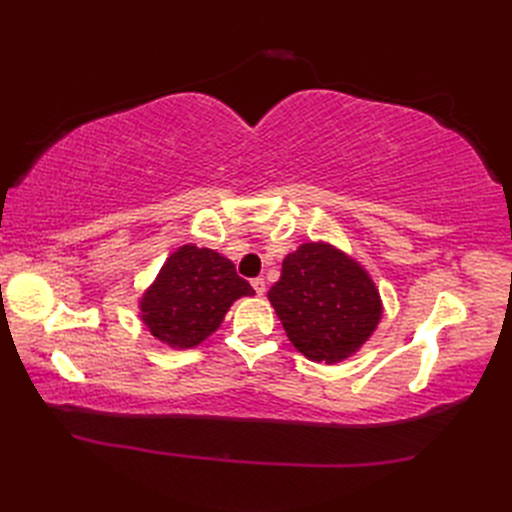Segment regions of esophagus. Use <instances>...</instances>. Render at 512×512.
Segmentation results:
<instances>
[{
    "label": "esophagus",
    "instance_id": "obj_1",
    "mask_svg": "<svg viewBox=\"0 0 512 512\" xmlns=\"http://www.w3.org/2000/svg\"><path fill=\"white\" fill-rule=\"evenodd\" d=\"M252 286H254V290H256L258 297H262V294L267 292V282L262 280V277H256V280H252Z\"/></svg>",
    "mask_w": 512,
    "mask_h": 512
}]
</instances>
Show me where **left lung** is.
<instances>
[{
	"label": "left lung",
	"mask_w": 512,
	"mask_h": 512,
	"mask_svg": "<svg viewBox=\"0 0 512 512\" xmlns=\"http://www.w3.org/2000/svg\"><path fill=\"white\" fill-rule=\"evenodd\" d=\"M269 301L292 346L329 365L359 350L382 316L380 292L367 271L322 241L303 243L284 258Z\"/></svg>",
	"instance_id": "1"
}]
</instances>
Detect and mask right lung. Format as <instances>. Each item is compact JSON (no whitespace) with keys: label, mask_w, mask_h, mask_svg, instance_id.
I'll return each instance as SVG.
<instances>
[{"label":"right lung","mask_w":512,"mask_h":512,"mask_svg":"<svg viewBox=\"0 0 512 512\" xmlns=\"http://www.w3.org/2000/svg\"><path fill=\"white\" fill-rule=\"evenodd\" d=\"M252 294L228 258L188 243L166 258L138 307L153 337L185 350L203 344L220 329L230 305Z\"/></svg>","instance_id":"right-lung-1"}]
</instances>
